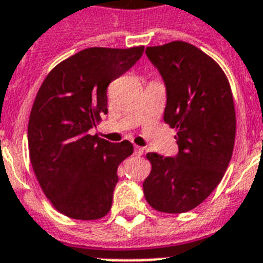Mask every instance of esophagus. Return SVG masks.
Masks as SVG:
<instances>
[{
  "label": "esophagus",
  "instance_id": "1",
  "mask_svg": "<svg viewBox=\"0 0 263 263\" xmlns=\"http://www.w3.org/2000/svg\"><path fill=\"white\" fill-rule=\"evenodd\" d=\"M143 151H144V148H143V147L135 146V151H134V154H135V155H138V157H140V155L143 154Z\"/></svg>",
  "mask_w": 263,
  "mask_h": 263
}]
</instances>
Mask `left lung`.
I'll use <instances>...</instances> for the list:
<instances>
[{
    "label": "left lung",
    "mask_w": 263,
    "mask_h": 263,
    "mask_svg": "<svg viewBox=\"0 0 263 263\" xmlns=\"http://www.w3.org/2000/svg\"><path fill=\"white\" fill-rule=\"evenodd\" d=\"M146 55L165 82L163 120L177 129L178 154H147L151 173L143 192L159 212H187L212 193L231 161L236 131L231 87L220 66L189 43L147 47Z\"/></svg>",
    "instance_id": "left-lung-1"
}]
</instances>
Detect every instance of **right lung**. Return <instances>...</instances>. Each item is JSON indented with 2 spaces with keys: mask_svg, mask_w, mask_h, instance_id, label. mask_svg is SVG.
<instances>
[{
  "mask_svg": "<svg viewBox=\"0 0 263 263\" xmlns=\"http://www.w3.org/2000/svg\"><path fill=\"white\" fill-rule=\"evenodd\" d=\"M143 51V46L80 51L55 66L36 95L28 123L32 167L51 204L71 219L96 220L110 211L117 167L134 146L89 135V129L108 113V85Z\"/></svg>",
  "mask_w": 263,
  "mask_h": 263,
  "instance_id": "obj_1",
  "label": "right lung"
}]
</instances>
